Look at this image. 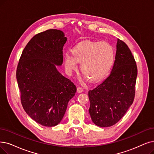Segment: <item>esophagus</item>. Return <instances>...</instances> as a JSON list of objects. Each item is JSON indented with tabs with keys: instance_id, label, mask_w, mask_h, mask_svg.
<instances>
[{
	"instance_id": "34e87169",
	"label": "esophagus",
	"mask_w": 154,
	"mask_h": 154,
	"mask_svg": "<svg viewBox=\"0 0 154 154\" xmlns=\"http://www.w3.org/2000/svg\"><path fill=\"white\" fill-rule=\"evenodd\" d=\"M83 89L82 87H78V88H77L78 93H82V92H83Z\"/></svg>"
}]
</instances>
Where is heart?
<instances>
[{
  "label": "heart",
  "instance_id": "heart-1",
  "mask_svg": "<svg viewBox=\"0 0 154 154\" xmlns=\"http://www.w3.org/2000/svg\"><path fill=\"white\" fill-rule=\"evenodd\" d=\"M113 46L106 42L83 41L72 48V54L66 53L64 65L67 71L76 70L78 63L81 71L91 82L105 78L112 69L115 61Z\"/></svg>",
  "mask_w": 154,
  "mask_h": 154
}]
</instances>
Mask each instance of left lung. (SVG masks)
Wrapping results in <instances>:
<instances>
[{"label": "left lung", "instance_id": "obj_1", "mask_svg": "<svg viewBox=\"0 0 154 154\" xmlns=\"http://www.w3.org/2000/svg\"><path fill=\"white\" fill-rule=\"evenodd\" d=\"M137 67L130 49L118 39L114 64L110 75L89 90V113L94 123L109 127L117 123L132 105Z\"/></svg>", "mask_w": 154, "mask_h": 154}]
</instances>
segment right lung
<instances>
[{"instance_id": "1", "label": "right lung", "mask_w": 154, "mask_h": 154, "mask_svg": "<svg viewBox=\"0 0 154 154\" xmlns=\"http://www.w3.org/2000/svg\"><path fill=\"white\" fill-rule=\"evenodd\" d=\"M67 38L51 29L35 35L22 52L16 71L23 107L37 123L47 127L63 119L76 87L59 72Z\"/></svg>"}]
</instances>
